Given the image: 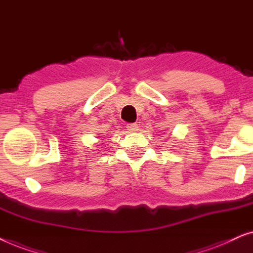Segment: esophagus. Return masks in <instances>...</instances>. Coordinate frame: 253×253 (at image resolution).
Listing matches in <instances>:
<instances>
[{
    "label": "esophagus",
    "instance_id": "obj_1",
    "mask_svg": "<svg viewBox=\"0 0 253 253\" xmlns=\"http://www.w3.org/2000/svg\"><path fill=\"white\" fill-rule=\"evenodd\" d=\"M127 129L129 132H136V130H139V126H137V124H128L127 125Z\"/></svg>",
    "mask_w": 253,
    "mask_h": 253
}]
</instances>
